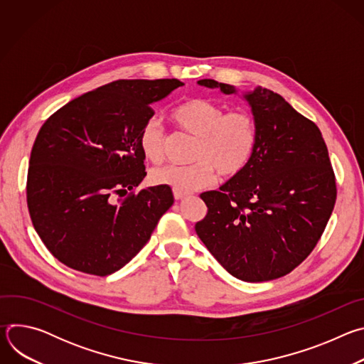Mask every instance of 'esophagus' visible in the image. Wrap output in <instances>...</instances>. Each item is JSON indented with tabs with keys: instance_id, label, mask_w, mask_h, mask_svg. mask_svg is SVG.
<instances>
[{
	"instance_id": "obj_1",
	"label": "esophagus",
	"mask_w": 364,
	"mask_h": 364,
	"mask_svg": "<svg viewBox=\"0 0 364 364\" xmlns=\"http://www.w3.org/2000/svg\"><path fill=\"white\" fill-rule=\"evenodd\" d=\"M173 194H174V198H176V200H183V198L187 196L186 193H181V191H177V190H174Z\"/></svg>"
}]
</instances>
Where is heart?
Returning a JSON list of instances; mask_svg holds the SVG:
<instances>
[{"mask_svg": "<svg viewBox=\"0 0 364 364\" xmlns=\"http://www.w3.org/2000/svg\"><path fill=\"white\" fill-rule=\"evenodd\" d=\"M174 124L196 136L190 166H164L151 171V181L188 193L215 183L218 173L223 178L240 174L249 164L257 141V125L246 111L228 112L219 103L204 99H187L171 112ZM144 157L159 164L164 160L166 132L160 119L148 118L138 136Z\"/></svg>", "mask_w": 364, "mask_h": 364, "instance_id": "b5f03b06", "label": "heart"}]
</instances>
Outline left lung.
Wrapping results in <instances>:
<instances>
[{"instance_id": "left-lung-1", "label": "left lung", "mask_w": 364, "mask_h": 364, "mask_svg": "<svg viewBox=\"0 0 364 364\" xmlns=\"http://www.w3.org/2000/svg\"><path fill=\"white\" fill-rule=\"evenodd\" d=\"M236 93L213 79L197 82ZM257 141L246 168L219 191L200 194L207 215L196 232L235 278L264 282L295 269L313 252L333 213L337 187L318 127L278 93L246 92Z\"/></svg>"}]
</instances>
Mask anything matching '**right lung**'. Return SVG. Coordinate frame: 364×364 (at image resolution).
<instances>
[{"label":"right lung","mask_w":364,"mask_h":364,"mask_svg":"<svg viewBox=\"0 0 364 364\" xmlns=\"http://www.w3.org/2000/svg\"><path fill=\"white\" fill-rule=\"evenodd\" d=\"M183 85L115 80L70 100L40 128L27 205L40 239L66 267L97 277L117 272L173 205L170 187L132 190L146 176L138 136L154 115L151 105Z\"/></svg>","instance_id":"1"}]
</instances>
